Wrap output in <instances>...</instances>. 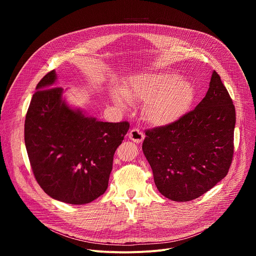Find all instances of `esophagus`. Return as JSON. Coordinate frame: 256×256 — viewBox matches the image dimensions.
Listing matches in <instances>:
<instances>
[{"label":"esophagus","instance_id":"34e87169","mask_svg":"<svg viewBox=\"0 0 256 256\" xmlns=\"http://www.w3.org/2000/svg\"><path fill=\"white\" fill-rule=\"evenodd\" d=\"M128 138H130L132 142L138 144V142H140L144 140V134H142L140 130H138V128H132V130H130V132H128Z\"/></svg>","mask_w":256,"mask_h":256}]
</instances>
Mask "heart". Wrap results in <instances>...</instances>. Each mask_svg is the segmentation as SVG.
Segmentation results:
<instances>
[{
	"instance_id": "b5f03b06",
	"label": "heart",
	"mask_w": 256,
	"mask_h": 256,
	"mask_svg": "<svg viewBox=\"0 0 256 256\" xmlns=\"http://www.w3.org/2000/svg\"><path fill=\"white\" fill-rule=\"evenodd\" d=\"M194 99V87L184 76L169 72L134 77L122 93L114 91L112 100L126 107L128 100L144 101L142 112L154 126H167L184 116Z\"/></svg>"
}]
</instances>
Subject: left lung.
<instances>
[{"instance_id":"left-lung-1","label":"left lung","mask_w":256,"mask_h":256,"mask_svg":"<svg viewBox=\"0 0 256 256\" xmlns=\"http://www.w3.org/2000/svg\"><path fill=\"white\" fill-rule=\"evenodd\" d=\"M236 112L220 76L212 70L204 98L171 124L146 130L142 152L162 196L198 198L228 173L234 152Z\"/></svg>"}]
</instances>
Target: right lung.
<instances>
[{"mask_svg":"<svg viewBox=\"0 0 256 256\" xmlns=\"http://www.w3.org/2000/svg\"><path fill=\"white\" fill-rule=\"evenodd\" d=\"M56 70L36 86L27 110L24 140L30 165L40 188L50 198L89 204L105 192L116 150L130 124L103 122L72 108L64 89L54 87Z\"/></svg>","mask_w":256,"mask_h":256,"instance_id":"add662e5","label":"right lung"}]
</instances>
